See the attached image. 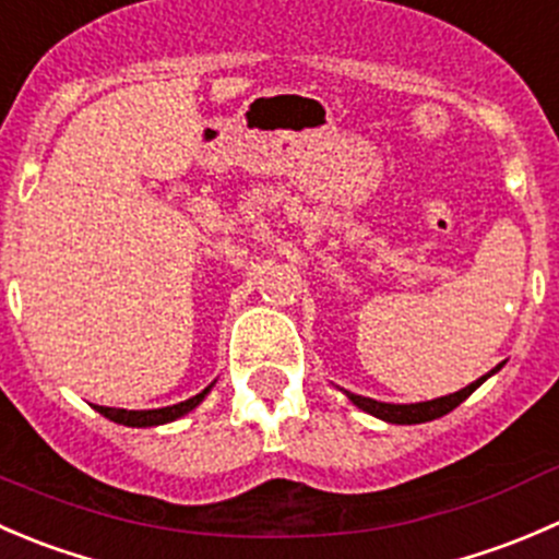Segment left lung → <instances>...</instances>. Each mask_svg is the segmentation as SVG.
I'll list each match as a JSON object with an SVG mask.
<instances>
[{
    "label": "left lung",
    "instance_id": "obj_1",
    "mask_svg": "<svg viewBox=\"0 0 559 559\" xmlns=\"http://www.w3.org/2000/svg\"><path fill=\"white\" fill-rule=\"evenodd\" d=\"M497 369L500 367L491 369L489 374H495ZM489 374H484V378H478L475 383H469L467 389L456 391V394L440 396V400H432V402H416V405H389V402H374L369 400V396H358V394H347V396H350L353 405L367 411L369 416H378L389 424H424V421H435V418L445 416V413H451L454 407H460L462 402H465L467 396L473 394L486 378H489Z\"/></svg>",
    "mask_w": 559,
    "mask_h": 559
}]
</instances>
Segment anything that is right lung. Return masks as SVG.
Wrapping results in <instances>:
<instances>
[{"instance_id":"add662e5","label":"right lung","mask_w":559,"mask_h":559,"mask_svg":"<svg viewBox=\"0 0 559 559\" xmlns=\"http://www.w3.org/2000/svg\"><path fill=\"white\" fill-rule=\"evenodd\" d=\"M209 389H212V385H209ZM209 389H203L201 394L190 396V400L179 402V405L159 407V411H119V407H99L97 405V413L99 416L110 418V421L124 424V427H157V424L176 421V418H181L185 413H190L192 407H195L198 402L209 394Z\"/></svg>"}]
</instances>
